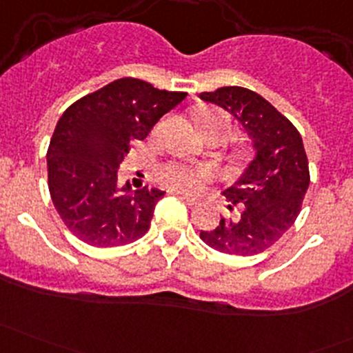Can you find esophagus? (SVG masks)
<instances>
[{
	"label": "esophagus",
	"mask_w": 353,
	"mask_h": 353,
	"mask_svg": "<svg viewBox=\"0 0 353 353\" xmlns=\"http://www.w3.org/2000/svg\"><path fill=\"white\" fill-rule=\"evenodd\" d=\"M181 196H183L184 201H186V205H190V206L199 205V198H196V196H191V194H181Z\"/></svg>",
	"instance_id": "esophagus-1"
}]
</instances>
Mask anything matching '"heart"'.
Wrapping results in <instances>:
<instances>
[{
    "label": "heart",
    "mask_w": 353,
    "mask_h": 353,
    "mask_svg": "<svg viewBox=\"0 0 353 353\" xmlns=\"http://www.w3.org/2000/svg\"><path fill=\"white\" fill-rule=\"evenodd\" d=\"M199 130L203 137H208V134L229 137L232 131V121L220 110H206L199 117ZM159 177L170 190L194 193L203 184L213 179V172L210 169H194L181 162H167L159 169Z\"/></svg>",
    "instance_id": "heart-1"
}]
</instances>
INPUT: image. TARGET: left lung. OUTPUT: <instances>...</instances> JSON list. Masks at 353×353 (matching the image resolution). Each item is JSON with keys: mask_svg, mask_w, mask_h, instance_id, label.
I'll list each match as a JSON object with an SVG mask.
<instances>
[{"mask_svg": "<svg viewBox=\"0 0 353 353\" xmlns=\"http://www.w3.org/2000/svg\"><path fill=\"white\" fill-rule=\"evenodd\" d=\"M199 97L232 112L252 140L254 157L223 191L230 215L201 230L206 245L223 254L254 256L294 225L309 188V162L297 128L266 99L244 87H222Z\"/></svg>", "mask_w": 353, "mask_h": 353, "instance_id": "obj_1", "label": "left lung"}]
</instances>
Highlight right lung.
I'll return each instance as SVG.
<instances>
[{
    "label": "right lung",
    "instance_id": "obj_1",
    "mask_svg": "<svg viewBox=\"0 0 353 353\" xmlns=\"http://www.w3.org/2000/svg\"><path fill=\"white\" fill-rule=\"evenodd\" d=\"M138 78H119L63 112L48 148L52 205L71 234L94 248H119L147 234L163 191L117 186L133 141L186 99Z\"/></svg>",
    "mask_w": 353,
    "mask_h": 353
}]
</instances>
